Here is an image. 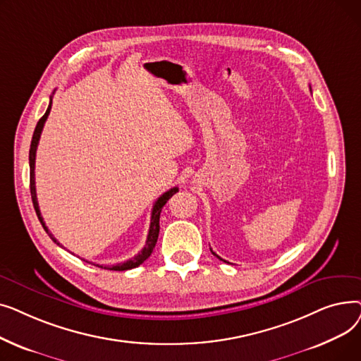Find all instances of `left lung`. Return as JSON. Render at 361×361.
I'll return each mask as SVG.
<instances>
[{"mask_svg":"<svg viewBox=\"0 0 361 361\" xmlns=\"http://www.w3.org/2000/svg\"><path fill=\"white\" fill-rule=\"evenodd\" d=\"M310 90H312V89H310ZM211 252H212V250H211ZM212 253H214V252H212ZM214 255H215V253H214ZM215 256H216V257H218V259H221V257H219V256H218V255H215ZM221 260H224V259H221ZM224 262H225V260H224Z\"/></svg>","mask_w":361,"mask_h":361,"instance_id":"obj_1","label":"left lung"}]
</instances>
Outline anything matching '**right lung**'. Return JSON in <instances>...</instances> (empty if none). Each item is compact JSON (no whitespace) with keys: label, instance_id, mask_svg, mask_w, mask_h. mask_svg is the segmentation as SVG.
Instances as JSON below:
<instances>
[{"label":"right lung","instance_id":"obj_1","mask_svg":"<svg viewBox=\"0 0 361 361\" xmlns=\"http://www.w3.org/2000/svg\"><path fill=\"white\" fill-rule=\"evenodd\" d=\"M51 105H52V97H51V101H49V105H48V109L47 112L42 116V118L37 121L36 127H35V131H33V137H32V143H30V150H29V165H30V196H32V202H33V207L36 211V215L37 218H39L44 230L47 231V234L51 237V240L54 243H56L60 245V243L56 241V238L49 233L48 226L45 225L44 222V218L41 215V211H39V204H37V199H36V187H35V158H36V149H37V143H39V139H41V133H42V128H44V124L49 116V111H51ZM178 192V187H173L169 188L168 192H165L154 204V209H152V215H150V226H149V233H147V238H146V244L145 247L130 260H126L123 263H117V264H112V267H101L104 269H109V271H128V269H133L139 267V264H142L149 256L150 253L154 252L155 245H157V241H158V235H159V216H161V211L162 207L165 206V203L173 197V195H176ZM97 267H99V264H97Z\"/></svg>","mask_w":361,"mask_h":361}]
</instances>
